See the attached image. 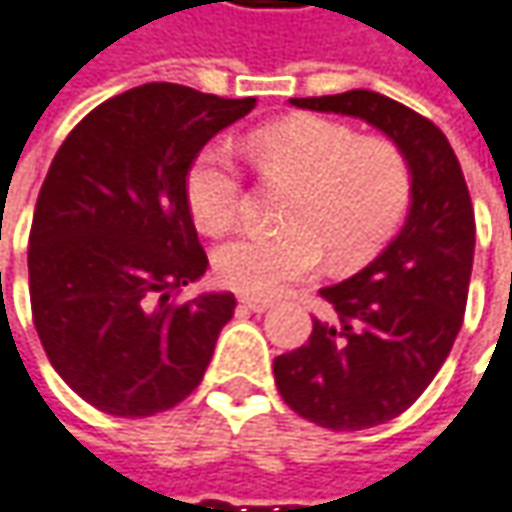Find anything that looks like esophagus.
<instances>
[{
  "label": "esophagus",
  "mask_w": 512,
  "mask_h": 512,
  "mask_svg": "<svg viewBox=\"0 0 512 512\" xmlns=\"http://www.w3.org/2000/svg\"><path fill=\"white\" fill-rule=\"evenodd\" d=\"M240 306H246V309H252V312H266V309L272 306V300H260L243 295V298H240Z\"/></svg>",
  "instance_id": "obj_1"
}]
</instances>
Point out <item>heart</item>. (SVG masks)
Returning <instances> with one entry per match:
<instances>
[{
  "mask_svg": "<svg viewBox=\"0 0 512 512\" xmlns=\"http://www.w3.org/2000/svg\"><path fill=\"white\" fill-rule=\"evenodd\" d=\"M266 180L289 183L278 232H252L220 246L217 278L249 298H275L312 278L329 255L335 269L367 263L401 226L412 200V166L387 137H361L326 117H289L249 137ZM194 223L206 234L237 226L243 174L223 145L197 154L186 177Z\"/></svg>",
  "mask_w": 512,
  "mask_h": 512,
  "instance_id": "1",
  "label": "heart"
}]
</instances>
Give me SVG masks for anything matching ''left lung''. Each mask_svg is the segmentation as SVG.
Wrapping results in <instances>:
<instances>
[{"label": "left lung", "mask_w": 512, "mask_h": 512, "mask_svg": "<svg viewBox=\"0 0 512 512\" xmlns=\"http://www.w3.org/2000/svg\"><path fill=\"white\" fill-rule=\"evenodd\" d=\"M292 105L367 120L412 166L401 234L367 269L321 289L335 321L315 318L309 341L275 358L278 392L300 418L367 430L410 410L453 349L473 272V200L444 131L407 105L364 88Z\"/></svg>", "instance_id": "obj_1"}]
</instances>
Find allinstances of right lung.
<instances>
[{
  "instance_id": "right-lung-1",
  "label": "right lung",
  "mask_w": 512,
  "mask_h": 512,
  "mask_svg": "<svg viewBox=\"0 0 512 512\" xmlns=\"http://www.w3.org/2000/svg\"><path fill=\"white\" fill-rule=\"evenodd\" d=\"M255 102L148 82L97 105L59 145L28 240L31 312L51 367L100 412L148 418L200 387L237 300H174L209 269L186 177Z\"/></svg>"
}]
</instances>
